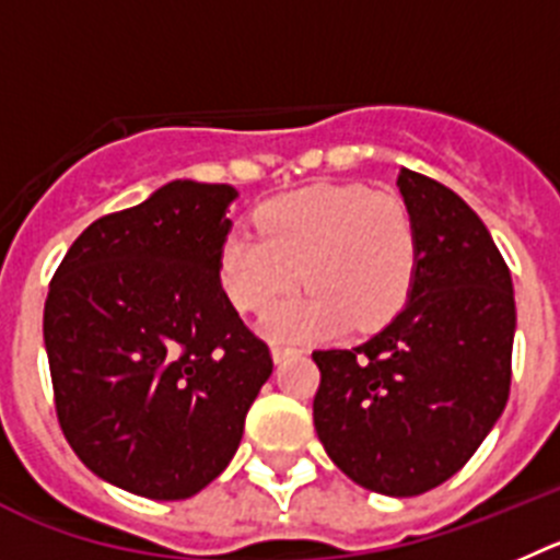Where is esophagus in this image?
<instances>
[{"label": "esophagus", "instance_id": "esophagus-1", "mask_svg": "<svg viewBox=\"0 0 560 560\" xmlns=\"http://www.w3.org/2000/svg\"><path fill=\"white\" fill-rule=\"evenodd\" d=\"M301 349H295V346H290V342H273V360L276 362H281V360H287V357H292V354H299Z\"/></svg>", "mask_w": 560, "mask_h": 560}]
</instances>
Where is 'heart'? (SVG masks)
Here are the masks:
<instances>
[{
  "instance_id": "1",
  "label": "heart",
  "mask_w": 560,
  "mask_h": 560,
  "mask_svg": "<svg viewBox=\"0 0 560 560\" xmlns=\"http://www.w3.org/2000/svg\"><path fill=\"white\" fill-rule=\"evenodd\" d=\"M256 230L231 229L218 250V279L236 310H265L301 279V299L276 304L265 329L312 340L380 329L410 301L418 273V229L396 189L317 184L256 209Z\"/></svg>"
}]
</instances>
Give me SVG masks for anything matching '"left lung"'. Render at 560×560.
<instances>
[{
	"mask_svg": "<svg viewBox=\"0 0 560 560\" xmlns=\"http://www.w3.org/2000/svg\"><path fill=\"white\" fill-rule=\"evenodd\" d=\"M396 184L421 245L410 301L357 349L312 351V418L357 486L416 497L457 475L505 410L516 304L511 270L466 200L412 170Z\"/></svg>",
	"mask_w": 560,
	"mask_h": 560,
	"instance_id": "left-lung-1",
	"label": "left lung"
}]
</instances>
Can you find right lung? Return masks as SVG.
Wrapping results in <instances>:
<instances>
[{"instance_id":"add662e5","label":"right lung","mask_w":560,"mask_h":560,"mask_svg":"<svg viewBox=\"0 0 560 560\" xmlns=\"http://www.w3.org/2000/svg\"><path fill=\"white\" fill-rule=\"evenodd\" d=\"M236 189L173 180L94 220L49 281L44 342L74 455L110 486L186 500L243 441L273 374L218 279Z\"/></svg>"}]
</instances>
